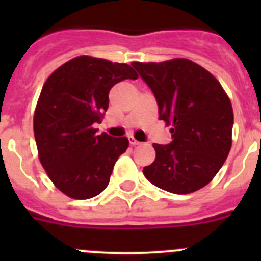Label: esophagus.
Returning <instances> with one entry per match:
<instances>
[{
  "label": "esophagus",
  "instance_id": "obj_1",
  "mask_svg": "<svg viewBox=\"0 0 261 261\" xmlns=\"http://www.w3.org/2000/svg\"><path fill=\"white\" fill-rule=\"evenodd\" d=\"M128 141H129V144L132 145V146H136V145H140V144H141V142L137 141V140H136V138L133 137V136H129V137H128Z\"/></svg>",
  "mask_w": 261,
  "mask_h": 261
}]
</instances>
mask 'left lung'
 Instances as JSON below:
<instances>
[{"instance_id":"1","label":"left lung","mask_w":261,"mask_h":261,"mask_svg":"<svg viewBox=\"0 0 261 261\" xmlns=\"http://www.w3.org/2000/svg\"><path fill=\"white\" fill-rule=\"evenodd\" d=\"M154 93L159 119L171 125L172 142L153 144L155 159L144 167L147 180L176 195L211 183L229 155L234 114L216 77L188 59L132 62Z\"/></svg>"}]
</instances>
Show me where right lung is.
<instances>
[{
    "instance_id": "obj_1",
    "label": "right lung",
    "mask_w": 261,
    "mask_h": 261,
    "mask_svg": "<svg viewBox=\"0 0 261 261\" xmlns=\"http://www.w3.org/2000/svg\"><path fill=\"white\" fill-rule=\"evenodd\" d=\"M137 80L128 64L98 57H74L43 85L34 114L38 155L50 181L75 200L106 190L117 158L128 149L126 137L96 135L108 108V93L123 80Z\"/></svg>"
}]
</instances>
